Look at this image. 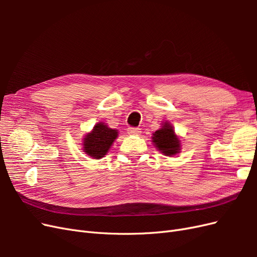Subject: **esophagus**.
I'll return each mask as SVG.
<instances>
[{
	"label": "esophagus",
	"mask_w": 257,
	"mask_h": 257,
	"mask_svg": "<svg viewBox=\"0 0 257 257\" xmlns=\"http://www.w3.org/2000/svg\"><path fill=\"white\" fill-rule=\"evenodd\" d=\"M127 133L130 135H139L142 133V131H141V128H138V127H128Z\"/></svg>",
	"instance_id": "34e87169"
}]
</instances>
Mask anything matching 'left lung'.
I'll return each mask as SVG.
<instances>
[{
    "label": "left lung",
    "instance_id": "8db88e82",
    "mask_svg": "<svg viewBox=\"0 0 257 257\" xmlns=\"http://www.w3.org/2000/svg\"><path fill=\"white\" fill-rule=\"evenodd\" d=\"M151 137L154 147L166 157H175L181 151V141L176 134L175 128L168 121L161 124V127L155 131Z\"/></svg>",
    "mask_w": 257,
    "mask_h": 257
}]
</instances>
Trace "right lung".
<instances>
[{"instance_id": "add662e5", "label": "right lung", "mask_w": 257, "mask_h": 257, "mask_svg": "<svg viewBox=\"0 0 257 257\" xmlns=\"http://www.w3.org/2000/svg\"><path fill=\"white\" fill-rule=\"evenodd\" d=\"M118 135V130L110 128L104 122H97L82 139L83 152L92 159H102L109 151Z\"/></svg>"}]
</instances>
